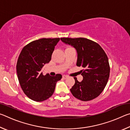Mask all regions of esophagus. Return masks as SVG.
Segmentation results:
<instances>
[{
    "mask_svg": "<svg viewBox=\"0 0 130 130\" xmlns=\"http://www.w3.org/2000/svg\"><path fill=\"white\" fill-rule=\"evenodd\" d=\"M68 77L67 76H65V75H63L62 76V78H63V79H65V78H67Z\"/></svg>",
    "mask_w": 130,
    "mask_h": 130,
    "instance_id": "1",
    "label": "esophagus"
}]
</instances>
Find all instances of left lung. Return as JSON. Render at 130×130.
Listing matches in <instances>:
<instances>
[{"mask_svg": "<svg viewBox=\"0 0 130 130\" xmlns=\"http://www.w3.org/2000/svg\"><path fill=\"white\" fill-rule=\"evenodd\" d=\"M67 45L75 48L77 53L76 65L82 67L83 80L79 82L74 77L75 84L70 89L76 98L89 101L100 95L108 80L110 68L108 59L102 47L85 38H61Z\"/></svg>", "mask_w": 130, "mask_h": 130, "instance_id": "8db88e82", "label": "left lung"}]
</instances>
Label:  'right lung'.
<instances>
[{
	"mask_svg": "<svg viewBox=\"0 0 130 130\" xmlns=\"http://www.w3.org/2000/svg\"><path fill=\"white\" fill-rule=\"evenodd\" d=\"M60 38H42L34 41L23 48L17 63L19 84L25 94L36 102L49 98L54 92L56 83L62 78L60 74L44 76L41 70L50 62L55 46Z\"/></svg>",
	"mask_w": 130,
	"mask_h": 130,
	"instance_id": "1",
	"label": "right lung"
}]
</instances>
